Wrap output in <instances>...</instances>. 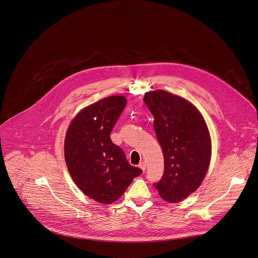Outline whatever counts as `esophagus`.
<instances>
[{"mask_svg":"<svg viewBox=\"0 0 258 258\" xmlns=\"http://www.w3.org/2000/svg\"><path fill=\"white\" fill-rule=\"evenodd\" d=\"M140 168L141 169H143V171H145V169H146V163L145 162H141L140 163Z\"/></svg>","mask_w":258,"mask_h":258,"instance_id":"1","label":"esophagus"}]
</instances>
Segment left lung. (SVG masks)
<instances>
[{
    "label": "left lung",
    "mask_w": 258,
    "mask_h": 258,
    "mask_svg": "<svg viewBox=\"0 0 258 258\" xmlns=\"http://www.w3.org/2000/svg\"><path fill=\"white\" fill-rule=\"evenodd\" d=\"M145 105L164 157V173L153 186L162 199L184 200L200 187L211 161L212 143L206 121L186 99L164 90L146 92Z\"/></svg>",
    "instance_id": "8db88e82"
}]
</instances>
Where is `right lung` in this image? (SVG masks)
Segmentation results:
<instances>
[{
    "instance_id": "1",
    "label": "right lung",
    "mask_w": 258,
    "mask_h": 258,
    "mask_svg": "<svg viewBox=\"0 0 258 258\" xmlns=\"http://www.w3.org/2000/svg\"><path fill=\"white\" fill-rule=\"evenodd\" d=\"M126 105L123 96L104 98L71 121L64 143L65 161L78 188L93 200H117L143 170L130 165L122 149L110 135Z\"/></svg>"
}]
</instances>
